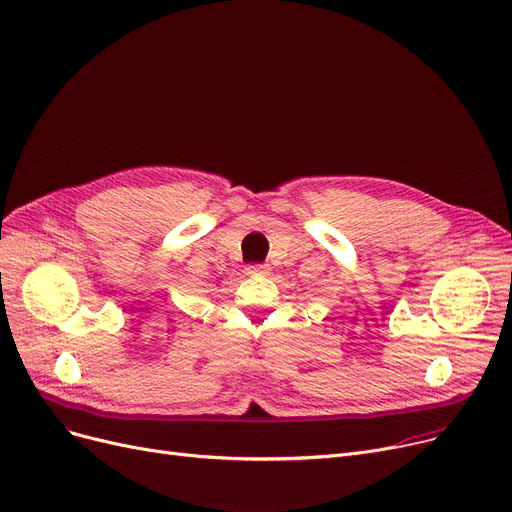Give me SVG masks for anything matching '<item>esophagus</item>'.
<instances>
[{"mask_svg":"<svg viewBox=\"0 0 512 512\" xmlns=\"http://www.w3.org/2000/svg\"><path fill=\"white\" fill-rule=\"evenodd\" d=\"M267 272H270V267L261 265V263H253L247 267V274H251V276H265Z\"/></svg>","mask_w":512,"mask_h":512,"instance_id":"esophagus-1","label":"esophagus"}]
</instances>
